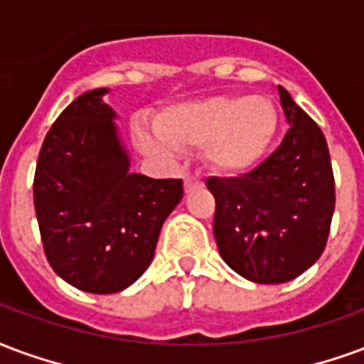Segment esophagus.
I'll return each instance as SVG.
<instances>
[{"mask_svg": "<svg viewBox=\"0 0 364 364\" xmlns=\"http://www.w3.org/2000/svg\"><path fill=\"white\" fill-rule=\"evenodd\" d=\"M201 184H203V182H201V178H198V176H192V174H186L184 176L186 192H192L193 188H198V186Z\"/></svg>", "mask_w": 364, "mask_h": 364, "instance_id": "34e87169", "label": "esophagus"}]
</instances>
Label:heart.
<instances>
[{
  "instance_id": "1",
  "label": "heart",
  "mask_w": 364,
  "mask_h": 364,
  "mask_svg": "<svg viewBox=\"0 0 364 364\" xmlns=\"http://www.w3.org/2000/svg\"><path fill=\"white\" fill-rule=\"evenodd\" d=\"M277 132V112L264 97L219 95L168 108L159 134L139 132L137 141L149 155L176 149H205L209 164L225 174H240L266 156Z\"/></svg>"
}]
</instances>
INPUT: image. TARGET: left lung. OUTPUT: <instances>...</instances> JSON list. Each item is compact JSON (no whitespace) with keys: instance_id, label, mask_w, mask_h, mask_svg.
Wrapping results in <instances>:
<instances>
[{"instance_id":"1","label":"left lung","mask_w":364,"mask_h":364,"mask_svg":"<svg viewBox=\"0 0 364 364\" xmlns=\"http://www.w3.org/2000/svg\"><path fill=\"white\" fill-rule=\"evenodd\" d=\"M289 132L258 168L240 178H208L213 235L225 264L264 285L299 277L322 256L336 186L322 129L277 87Z\"/></svg>"}]
</instances>
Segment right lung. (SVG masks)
<instances>
[{"label":"right lung","mask_w":364,"mask_h":364,"mask_svg":"<svg viewBox=\"0 0 364 364\" xmlns=\"http://www.w3.org/2000/svg\"><path fill=\"white\" fill-rule=\"evenodd\" d=\"M106 92H83L60 114L42 143L33 186L50 266L95 294L118 293L141 277L164 219L184 196L182 180L129 171Z\"/></svg>","instance_id":"1"}]
</instances>
